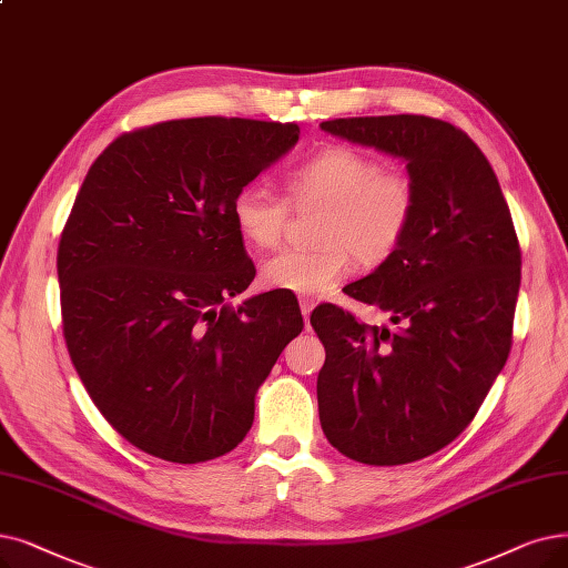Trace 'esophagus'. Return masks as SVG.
I'll return each mask as SVG.
<instances>
[{
  "instance_id": "1",
  "label": "esophagus",
  "mask_w": 568,
  "mask_h": 568,
  "mask_svg": "<svg viewBox=\"0 0 568 568\" xmlns=\"http://www.w3.org/2000/svg\"><path fill=\"white\" fill-rule=\"evenodd\" d=\"M300 308H302V315H304V320H306V323H308L311 311L315 308V302H313V300H308V297H302V300H300Z\"/></svg>"
}]
</instances>
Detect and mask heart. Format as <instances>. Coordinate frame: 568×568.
Instances as JSON below:
<instances>
[{"instance_id":"1","label":"heart","mask_w":568,"mask_h":568,"mask_svg":"<svg viewBox=\"0 0 568 568\" xmlns=\"http://www.w3.org/2000/svg\"><path fill=\"white\" fill-rule=\"evenodd\" d=\"M294 209H323L317 248L281 251L262 264V283L294 294L329 292L353 260L381 266L397 253L415 220L417 192L399 171L351 145H327L285 179ZM290 204L260 183L243 185L232 200V220L245 243L276 245L287 227Z\"/></svg>"}]
</instances>
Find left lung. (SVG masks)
Returning a JSON list of instances; mask_svg holds the SVG:
<instances>
[{
	"mask_svg": "<svg viewBox=\"0 0 568 568\" xmlns=\"http://www.w3.org/2000/svg\"><path fill=\"white\" fill-rule=\"evenodd\" d=\"M325 132L406 162L417 192L402 248L348 297L389 315L357 323L325 304L311 325L325 345L320 425L362 464H408L446 448L474 420L510 353L520 243L480 148L427 115L336 118Z\"/></svg>",
	"mask_w": 568,
	"mask_h": 568,
	"instance_id": "8db88e82",
	"label": "left lung"
}]
</instances>
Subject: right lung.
Instances as JSON below:
<instances>
[{
  "label": "right lung",
  "mask_w": 568,
  "mask_h": 568,
  "mask_svg": "<svg viewBox=\"0 0 568 568\" xmlns=\"http://www.w3.org/2000/svg\"><path fill=\"white\" fill-rule=\"evenodd\" d=\"M300 141L294 122L185 118L118 136L77 194L58 248L69 357L109 425L176 464L234 450L255 394L304 327L257 294L234 194Z\"/></svg>",
  "instance_id": "1"
}]
</instances>
